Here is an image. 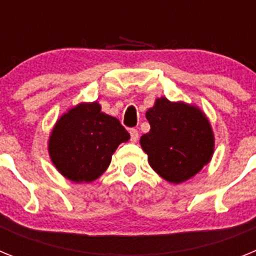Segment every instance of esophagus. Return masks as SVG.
<instances>
[{"label":"esophagus","mask_w":256,"mask_h":256,"mask_svg":"<svg viewBox=\"0 0 256 256\" xmlns=\"http://www.w3.org/2000/svg\"><path fill=\"white\" fill-rule=\"evenodd\" d=\"M130 141L137 142V140H138V137H140L138 130H134V128H132V130H130Z\"/></svg>","instance_id":"obj_1"}]
</instances>
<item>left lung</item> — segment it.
<instances>
[{
	"instance_id": "8db88e82",
	"label": "left lung",
	"mask_w": 256,
	"mask_h": 256,
	"mask_svg": "<svg viewBox=\"0 0 256 256\" xmlns=\"http://www.w3.org/2000/svg\"><path fill=\"white\" fill-rule=\"evenodd\" d=\"M146 118L151 130L140 144L151 168L165 180L184 182L210 162L214 134L200 108L162 97L146 112Z\"/></svg>"
}]
</instances>
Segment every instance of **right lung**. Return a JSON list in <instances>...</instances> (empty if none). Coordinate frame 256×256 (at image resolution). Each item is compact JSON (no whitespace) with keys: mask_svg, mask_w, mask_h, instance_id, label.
Listing matches in <instances>:
<instances>
[{"mask_svg":"<svg viewBox=\"0 0 256 256\" xmlns=\"http://www.w3.org/2000/svg\"><path fill=\"white\" fill-rule=\"evenodd\" d=\"M130 133L101 112L98 102H82L58 118L48 140L52 162L65 178L92 182L108 169L112 156Z\"/></svg>","mask_w":256,"mask_h":256,"instance_id":"add662e5","label":"right lung"}]
</instances>
